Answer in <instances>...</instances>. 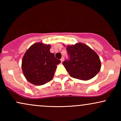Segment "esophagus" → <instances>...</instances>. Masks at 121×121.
Returning a JSON list of instances; mask_svg holds the SVG:
<instances>
[{"label": "esophagus", "mask_w": 121, "mask_h": 121, "mask_svg": "<svg viewBox=\"0 0 121 121\" xmlns=\"http://www.w3.org/2000/svg\"><path fill=\"white\" fill-rule=\"evenodd\" d=\"M60 60H61V62H62L64 61V57H62L61 59Z\"/></svg>", "instance_id": "esophagus-1"}]
</instances>
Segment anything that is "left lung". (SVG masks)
<instances>
[{
  "mask_svg": "<svg viewBox=\"0 0 121 121\" xmlns=\"http://www.w3.org/2000/svg\"><path fill=\"white\" fill-rule=\"evenodd\" d=\"M70 59L62 62L73 78L87 81L93 78L101 69L99 57L86 44L77 43L66 45Z\"/></svg>",
  "mask_w": 121,
  "mask_h": 121,
  "instance_id": "8db88e82",
  "label": "left lung"
}]
</instances>
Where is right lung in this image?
<instances>
[{
	"instance_id": "obj_1",
	"label": "right lung",
	"mask_w": 121,
	"mask_h": 121,
	"mask_svg": "<svg viewBox=\"0 0 121 121\" xmlns=\"http://www.w3.org/2000/svg\"><path fill=\"white\" fill-rule=\"evenodd\" d=\"M51 45L41 42L32 44L22 59V68L28 81L35 85H42L52 80L61 61L50 52Z\"/></svg>"
}]
</instances>
